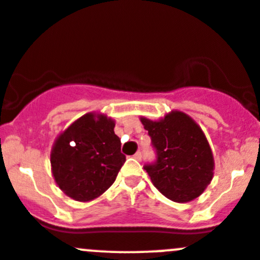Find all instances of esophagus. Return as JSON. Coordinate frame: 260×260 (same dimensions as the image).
Instances as JSON below:
<instances>
[{
	"mask_svg": "<svg viewBox=\"0 0 260 260\" xmlns=\"http://www.w3.org/2000/svg\"><path fill=\"white\" fill-rule=\"evenodd\" d=\"M141 156H143L141 151H138V152H136V154H134V157H135L136 160H141Z\"/></svg>",
	"mask_w": 260,
	"mask_h": 260,
	"instance_id": "1",
	"label": "esophagus"
}]
</instances>
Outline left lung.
<instances>
[{"label":"left lung","instance_id":"8db88e82","mask_svg":"<svg viewBox=\"0 0 260 260\" xmlns=\"http://www.w3.org/2000/svg\"><path fill=\"white\" fill-rule=\"evenodd\" d=\"M156 152L155 161L144 165L155 188L176 203L199 197L213 179V152L199 125L180 111L159 121L141 117Z\"/></svg>","mask_w":260,"mask_h":260}]
</instances>
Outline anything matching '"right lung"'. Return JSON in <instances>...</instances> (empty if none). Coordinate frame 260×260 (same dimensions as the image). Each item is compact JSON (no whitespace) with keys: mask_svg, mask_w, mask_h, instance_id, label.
Masks as SVG:
<instances>
[{"mask_svg":"<svg viewBox=\"0 0 260 260\" xmlns=\"http://www.w3.org/2000/svg\"><path fill=\"white\" fill-rule=\"evenodd\" d=\"M115 122L105 115L86 114L55 141L51 167L58 188L77 202H90L106 191L124 165Z\"/></svg>","mask_w":260,"mask_h":260,"instance_id":"right-lung-1","label":"right lung"}]
</instances>
